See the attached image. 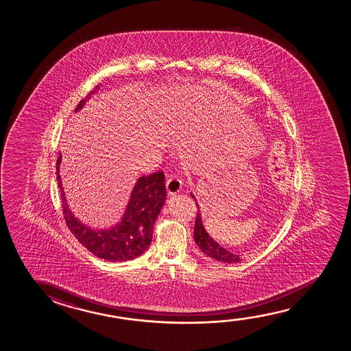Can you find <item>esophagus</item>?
<instances>
[{
  "label": "esophagus",
  "mask_w": 351,
  "mask_h": 351,
  "mask_svg": "<svg viewBox=\"0 0 351 351\" xmlns=\"http://www.w3.org/2000/svg\"><path fill=\"white\" fill-rule=\"evenodd\" d=\"M165 186H167V191H168L169 194L173 195V194H176V193L181 191V188H182V181L178 178H170L167 180Z\"/></svg>",
  "instance_id": "esophagus-1"
}]
</instances>
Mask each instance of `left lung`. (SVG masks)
<instances>
[{
	"label": "left lung",
	"instance_id": "1",
	"mask_svg": "<svg viewBox=\"0 0 351 351\" xmlns=\"http://www.w3.org/2000/svg\"><path fill=\"white\" fill-rule=\"evenodd\" d=\"M192 197L195 202V197L192 194ZM194 241L197 242L199 248L202 250V253H205L207 256L212 259L221 263H228V264H234L241 261L239 255L232 254L229 250H226L224 247L218 245L216 241L212 239L211 236L207 234L205 228L202 226V216L200 212H197V218H195V226H194Z\"/></svg>",
	"mask_w": 351,
	"mask_h": 351
}]
</instances>
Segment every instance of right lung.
Returning a JSON list of instances; mask_svg holds the SVG:
<instances>
[{
  "label": "right lung",
  "mask_w": 351,
  "mask_h": 351,
  "mask_svg": "<svg viewBox=\"0 0 351 351\" xmlns=\"http://www.w3.org/2000/svg\"><path fill=\"white\" fill-rule=\"evenodd\" d=\"M85 101L86 99L80 101L75 111L82 109ZM60 163L61 154L56 162V178L61 189L63 217L77 241L92 254L108 261H125L143 254L152 241L154 221L167 199L163 171L141 176L138 180L119 224L109 230H93L84 226L68 208L58 173Z\"/></svg>",
  "instance_id": "1"
}]
</instances>
